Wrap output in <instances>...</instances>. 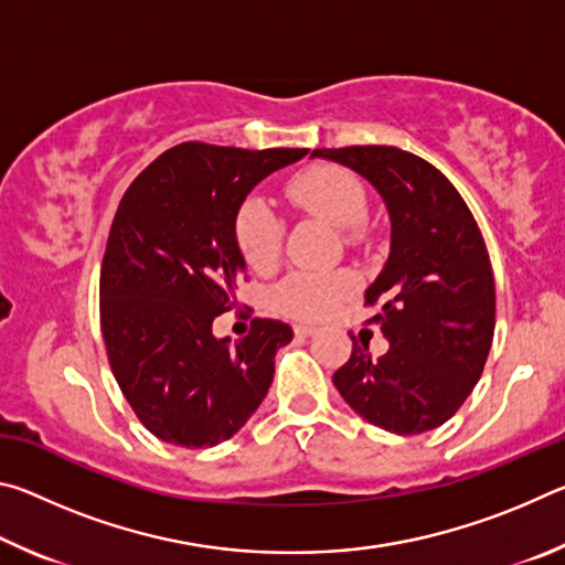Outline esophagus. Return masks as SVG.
Listing matches in <instances>:
<instances>
[{"label":"esophagus","instance_id":"34e87169","mask_svg":"<svg viewBox=\"0 0 565 565\" xmlns=\"http://www.w3.org/2000/svg\"><path fill=\"white\" fill-rule=\"evenodd\" d=\"M294 333H296V337H313V333H319V329L309 327V323H296Z\"/></svg>","mask_w":565,"mask_h":565}]
</instances>
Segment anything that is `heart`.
I'll list each match as a JSON object with an SVG mask.
<instances>
[{"label":"heart","mask_w":565,"mask_h":565,"mask_svg":"<svg viewBox=\"0 0 565 565\" xmlns=\"http://www.w3.org/2000/svg\"><path fill=\"white\" fill-rule=\"evenodd\" d=\"M294 206L321 216L339 232H356L369 218V199L361 181L351 171L319 164L303 169L286 184ZM234 238L248 269L269 271L281 256L284 226L274 209L259 196H248L236 209ZM356 289L349 271H299L286 276L274 289L276 309L294 319L317 321Z\"/></svg>","instance_id":"heart-1"}]
</instances>
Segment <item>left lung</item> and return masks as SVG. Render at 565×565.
I'll use <instances>...</instances> for the list:
<instances>
[{
	"label": "left lung",
	"mask_w": 565,
	"mask_h": 565,
	"mask_svg": "<svg viewBox=\"0 0 565 565\" xmlns=\"http://www.w3.org/2000/svg\"><path fill=\"white\" fill-rule=\"evenodd\" d=\"M356 171L384 199L391 252L363 299L388 341L371 359L353 339L333 374L343 401L384 431L411 436L446 424L489 359L495 284L473 214L441 171L396 147L313 149Z\"/></svg>",
	"instance_id": "1"
}]
</instances>
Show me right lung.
<instances>
[{
    "label": "right lung",
    "mask_w": 565,
    "mask_h": 565,
    "mask_svg": "<svg viewBox=\"0 0 565 565\" xmlns=\"http://www.w3.org/2000/svg\"><path fill=\"white\" fill-rule=\"evenodd\" d=\"M306 149L186 141L131 181L102 262V333L114 379L161 441L204 448L232 438L266 396L289 323L254 319L242 341L216 339L246 262L234 216L256 184Z\"/></svg>",
    "instance_id": "obj_1"
}]
</instances>
